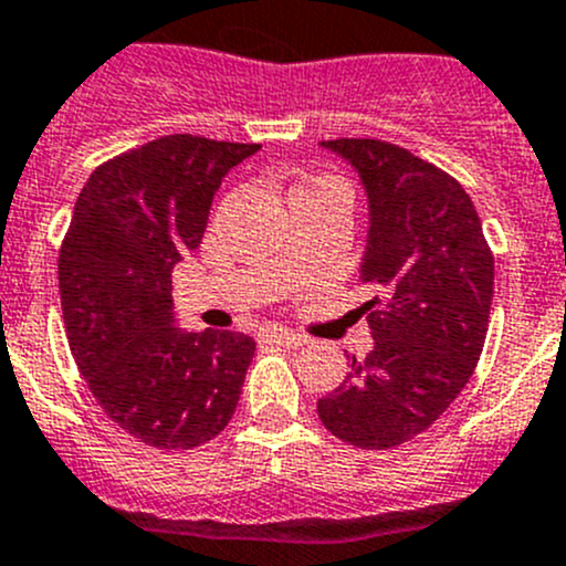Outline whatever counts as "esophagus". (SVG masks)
I'll return each instance as SVG.
<instances>
[{"mask_svg":"<svg viewBox=\"0 0 566 566\" xmlns=\"http://www.w3.org/2000/svg\"><path fill=\"white\" fill-rule=\"evenodd\" d=\"M264 340H272V344H281V346H302L305 344V335L294 333V329H285V327H270L264 329V335H261Z\"/></svg>","mask_w":566,"mask_h":566,"instance_id":"esophagus-1","label":"esophagus"}]
</instances>
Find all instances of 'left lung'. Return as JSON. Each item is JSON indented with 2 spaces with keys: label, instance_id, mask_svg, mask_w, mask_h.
<instances>
[{
  "label": "left lung",
  "instance_id": "obj_1",
  "mask_svg": "<svg viewBox=\"0 0 566 566\" xmlns=\"http://www.w3.org/2000/svg\"><path fill=\"white\" fill-rule=\"evenodd\" d=\"M368 198L360 281L374 349L316 410L357 449L385 451L432 427L484 349L495 261L471 195L440 167L385 139H327Z\"/></svg>",
  "mask_w": 566,
  "mask_h": 566
}]
</instances>
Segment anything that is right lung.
<instances>
[{
    "instance_id": "obj_1",
    "label": "right lung",
    "mask_w": 566,
    "mask_h": 566,
    "mask_svg": "<svg viewBox=\"0 0 566 566\" xmlns=\"http://www.w3.org/2000/svg\"><path fill=\"white\" fill-rule=\"evenodd\" d=\"M261 145L170 134L95 167L60 248L71 355L101 410L139 443L198 449L239 405L255 340L187 333L172 266L200 248L211 200Z\"/></svg>"
}]
</instances>
